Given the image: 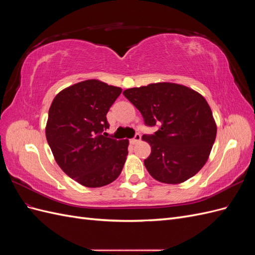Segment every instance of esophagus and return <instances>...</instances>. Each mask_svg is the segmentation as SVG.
I'll list each match as a JSON object with an SVG mask.
<instances>
[{
  "mask_svg": "<svg viewBox=\"0 0 255 255\" xmlns=\"http://www.w3.org/2000/svg\"><path fill=\"white\" fill-rule=\"evenodd\" d=\"M140 139H141V135L140 134H136L132 139H130V143L132 144H136L138 141H140Z\"/></svg>",
  "mask_w": 255,
  "mask_h": 255,
  "instance_id": "obj_1",
  "label": "esophagus"
}]
</instances>
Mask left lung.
Instances as JSON below:
<instances>
[{"instance_id": "left-lung-1", "label": "left lung", "mask_w": 255, "mask_h": 255, "mask_svg": "<svg viewBox=\"0 0 255 255\" xmlns=\"http://www.w3.org/2000/svg\"><path fill=\"white\" fill-rule=\"evenodd\" d=\"M123 95L140 112L146 127H158L142 139L151 145L143 160L154 179L179 184L199 172L210 155L217 128L206 100L173 83L129 88Z\"/></svg>"}]
</instances>
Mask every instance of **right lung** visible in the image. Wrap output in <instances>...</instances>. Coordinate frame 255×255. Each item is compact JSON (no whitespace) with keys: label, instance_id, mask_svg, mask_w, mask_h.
<instances>
[{"label":"right lung","instance_id":"1","mask_svg":"<svg viewBox=\"0 0 255 255\" xmlns=\"http://www.w3.org/2000/svg\"><path fill=\"white\" fill-rule=\"evenodd\" d=\"M122 89L97 80L60 91L49 110L45 136L56 163L68 176L86 187L114 182L122 171L128 140L104 133L106 115Z\"/></svg>","mask_w":255,"mask_h":255}]
</instances>
